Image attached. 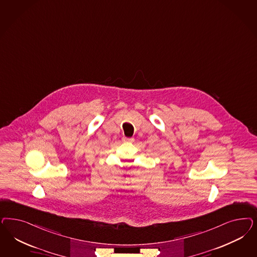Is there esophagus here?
Listing matches in <instances>:
<instances>
[{"label": "esophagus", "instance_id": "1", "mask_svg": "<svg viewBox=\"0 0 257 257\" xmlns=\"http://www.w3.org/2000/svg\"><path fill=\"white\" fill-rule=\"evenodd\" d=\"M122 141L124 142V143H133V142H134V139H133V138L123 137V138H122Z\"/></svg>", "mask_w": 257, "mask_h": 257}]
</instances>
